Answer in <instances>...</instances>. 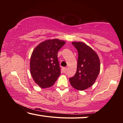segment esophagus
<instances>
[{
    "mask_svg": "<svg viewBox=\"0 0 123 123\" xmlns=\"http://www.w3.org/2000/svg\"><path fill=\"white\" fill-rule=\"evenodd\" d=\"M62 72H63V73H66L67 72V70H68V68L67 67H63V68H62Z\"/></svg>",
    "mask_w": 123,
    "mask_h": 123,
    "instance_id": "1",
    "label": "esophagus"
}]
</instances>
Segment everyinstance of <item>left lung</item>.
Masks as SVG:
<instances>
[{
    "label": "left lung",
    "instance_id": "obj_1",
    "mask_svg": "<svg viewBox=\"0 0 123 123\" xmlns=\"http://www.w3.org/2000/svg\"><path fill=\"white\" fill-rule=\"evenodd\" d=\"M78 52V65L75 75L69 79L72 86L83 91L94 84L100 70L98 55L94 50L82 42H73Z\"/></svg>",
    "mask_w": 123,
    "mask_h": 123
}]
</instances>
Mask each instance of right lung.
I'll return each instance as SVG.
<instances>
[{"mask_svg":"<svg viewBox=\"0 0 123 123\" xmlns=\"http://www.w3.org/2000/svg\"><path fill=\"white\" fill-rule=\"evenodd\" d=\"M65 43L59 39H47L33 50L30 61V73L35 82L41 88L51 87L60 75L57 52Z\"/></svg>","mask_w":123,"mask_h":123,"instance_id":"obj_1","label":"right lung"}]
</instances>
